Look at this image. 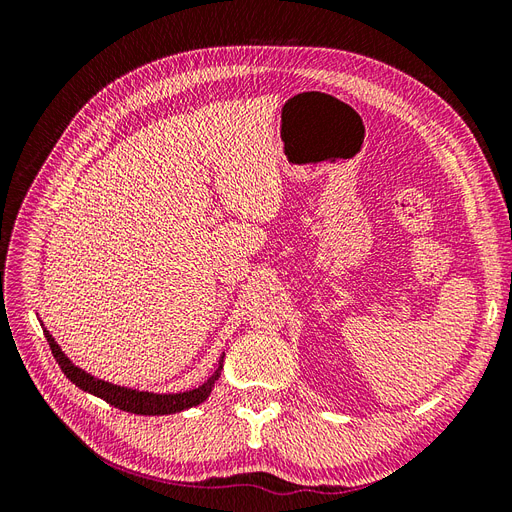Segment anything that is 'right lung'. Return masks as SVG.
<instances>
[{
	"mask_svg": "<svg viewBox=\"0 0 512 512\" xmlns=\"http://www.w3.org/2000/svg\"><path fill=\"white\" fill-rule=\"evenodd\" d=\"M44 337L46 342L51 346V352L55 356V361L59 363L61 371H64V376L79 386L81 391H87L91 395H96L100 399H104L106 404H111L119 410H126L132 414H143V416H160V414H175L181 410H188L194 408L198 404H203V401L211 395V389L215 380L220 378L222 374V363H224V354L220 356V363L218 369L213 371V376L205 382L200 384L198 389H190V391H183V393H149V391H138V389H128V386H119V384H111L106 380H100L96 376L87 374L85 369L76 367L68 356L61 352L59 344L55 342V337L44 329Z\"/></svg>",
	"mask_w": 512,
	"mask_h": 512,
	"instance_id": "right-lung-1",
	"label": "right lung"
}]
</instances>
